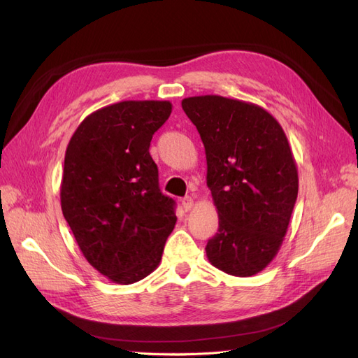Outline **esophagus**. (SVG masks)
I'll use <instances>...</instances> for the list:
<instances>
[{
    "mask_svg": "<svg viewBox=\"0 0 358 358\" xmlns=\"http://www.w3.org/2000/svg\"><path fill=\"white\" fill-rule=\"evenodd\" d=\"M180 203H182V208L185 209V210H189L192 206H194V199L192 197H189V196H187V197H183L182 200H180Z\"/></svg>",
    "mask_w": 358,
    "mask_h": 358,
    "instance_id": "esophagus-1",
    "label": "esophagus"
}]
</instances>
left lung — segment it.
I'll use <instances>...</instances> for the list:
<instances>
[{
  "mask_svg": "<svg viewBox=\"0 0 358 358\" xmlns=\"http://www.w3.org/2000/svg\"><path fill=\"white\" fill-rule=\"evenodd\" d=\"M182 109L204 145L206 180L220 218L206 254L225 273L252 276L278 254L297 200L287 136L252 103L200 95L182 100Z\"/></svg>",
  "mask_w": 358,
  "mask_h": 358,
  "instance_id": "obj_1",
  "label": "left lung"
}]
</instances>
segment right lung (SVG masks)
Wrapping results in <instances>:
<instances>
[{"label":"right lung","instance_id":"obj_1","mask_svg":"<svg viewBox=\"0 0 358 358\" xmlns=\"http://www.w3.org/2000/svg\"><path fill=\"white\" fill-rule=\"evenodd\" d=\"M170 101H121L91 113L66 150L61 209L88 263L116 284L158 267L176 224V201L158 185L149 154Z\"/></svg>","mask_w":358,"mask_h":358}]
</instances>
